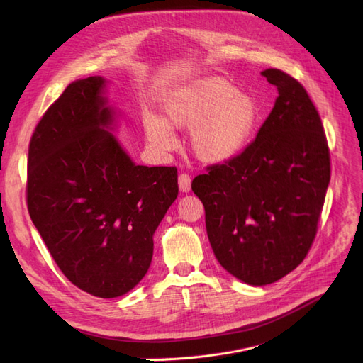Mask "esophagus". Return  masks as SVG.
Wrapping results in <instances>:
<instances>
[{"instance_id": "1", "label": "esophagus", "mask_w": 363, "mask_h": 363, "mask_svg": "<svg viewBox=\"0 0 363 363\" xmlns=\"http://www.w3.org/2000/svg\"><path fill=\"white\" fill-rule=\"evenodd\" d=\"M191 175L189 174H180L179 175V188L182 192H189L191 191Z\"/></svg>"}]
</instances>
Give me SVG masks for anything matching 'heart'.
<instances>
[{"mask_svg":"<svg viewBox=\"0 0 363 363\" xmlns=\"http://www.w3.org/2000/svg\"><path fill=\"white\" fill-rule=\"evenodd\" d=\"M164 119L144 116L150 144L168 151L175 139L172 127L191 128V148L206 163L225 162L238 156L255 136L262 108L250 94L221 77H208L179 87L163 98Z\"/></svg>","mask_w":363,"mask_h":363,"instance_id":"obj_1","label":"heart"}]
</instances>
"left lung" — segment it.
I'll list each match as a JSON object with an SVG mask.
<instances>
[{"mask_svg": "<svg viewBox=\"0 0 363 363\" xmlns=\"http://www.w3.org/2000/svg\"><path fill=\"white\" fill-rule=\"evenodd\" d=\"M279 96L256 139L192 182L221 267L252 286L280 280L309 252L330 182L320 113L300 82L262 71Z\"/></svg>", "mask_w": 363, "mask_h": 363, "instance_id": "left-lung-1", "label": "left lung"}]
</instances>
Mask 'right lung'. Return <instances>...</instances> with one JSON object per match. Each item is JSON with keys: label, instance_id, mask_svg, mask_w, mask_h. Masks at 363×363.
Returning <instances> with one entry per match:
<instances>
[{"label": "right lung", "instance_id": "add662e5", "mask_svg": "<svg viewBox=\"0 0 363 363\" xmlns=\"http://www.w3.org/2000/svg\"><path fill=\"white\" fill-rule=\"evenodd\" d=\"M104 86L77 80L43 113L28 147L27 206L65 277L115 298L147 274L179 184L175 167L136 164L119 145Z\"/></svg>", "mask_w": 363, "mask_h": 363}]
</instances>
